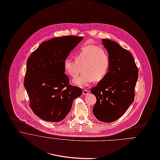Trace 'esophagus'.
Listing matches in <instances>:
<instances>
[{"instance_id": "obj_1", "label": "esophagus", "mask_w": 160, "mask_h": 160, "mask_svg": "<svg viewBox=\"0 0 160 160\" xmlns=\"http://www.w3.org/2000/svg\"><path fill=\"white\" fill-rule=\"evenodd\" d=\"M90 93V92L88 91V90H83V94L84 95H88Z\"/></svg>"}]
</instances>
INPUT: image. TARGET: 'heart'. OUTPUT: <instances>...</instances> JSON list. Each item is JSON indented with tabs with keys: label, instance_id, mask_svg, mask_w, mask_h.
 I'll list each match as a JSON object with an SVG mask.
<instances>
[{
	"label": "heart",
	"instance_id": "obj_1",
	"mask_svg": "<svg viewBox=\"0 0 160 160\" xmlns=\"http://www.w3.org/2000/svg\"><path fill=\"white\" fill-rule=\"evenodd\" d=\"M75 61L65 59L64 69L67 74L75 78L83 67V73L75 78L73 83L80 87L89 86L93 82L102 80L107 74L110 59L107 51L97 45H87L80 49L74 55Z\"/></svg>",
	"mask_w": 160,
	"mask_h": 160
}]
</instances>
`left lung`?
Listing matches in <instances>:
<instances>
[{"label":"left lung","mask_w":160,"mask_h":160,"mask_svg":"<svg viewBox=\"0 0 160 160\" xmlns=\"http://www.w3.org/2000/svg\"><path fill=\"white\" fill-rule=\"evenodd\" d=\"M101 41L109 54L110 66L106 76L91 90L96 98L93 112L98 120L112 122L133 102L138 70L128 50L113 41Z\"/></svg>","instance_id":"obj_1"}]
</instances>
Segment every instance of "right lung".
Here are the masks:
<instances>
[{"label": "right lung", "mask_w": 160, "mask_h": 160, "mask_svg": "<svg viewBox=\"0 0 160 160\" xmlns=\"http://www.w3.org/2000/svg\"><path fill=\"white\" fill-rule=\"evenodd\" d=\"M82 36L57 37L43 42L27 62L24 86L33 112L41 119L58 122L70 111L73 100L82 94L69 85L63 63Z\"/></svg>", "instance_id": "right-lung-1"}]
</instances>
